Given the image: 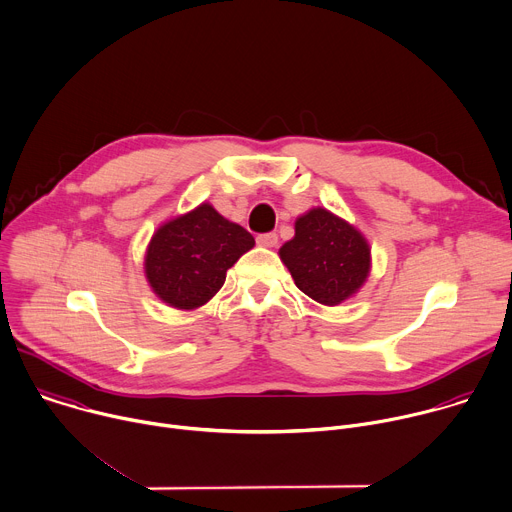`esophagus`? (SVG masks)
Here are the masks:
<instances>
[{
	"label": "esophagus",
	"mask_w": 512,
	"mask_h": 512,
	"mask_svg": "<svg viewBox=\"0 0 512 512\" xmlns=\"http://www.w3.org/2000/svg\"><path fill=\"white\" fill-rule=\"evenodd\" d=\"M277 235L275 233H261V235H257V243L261 245V247H275L277 245Z\"/></svg>",
	"instance_id": "1"
}]
</instances>
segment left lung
I'll use <instances>...</instances> for the list:
<instances>
[{"mask_svg": "<svg viewBox=\"0 0 512 512\" xmlns=\"http://www.w3.org/2000/svg\"><path fill=\"white\" fill-rule=\"evenodd\" d=\"M295 285L323 305L350 299L370 275V245L348 221L311 209L295 221V237L279 249Z\"/></svg>", "mask_w": 512, "mask_h": 512, "instance_id": "8db88e82", "label": "left lung"}]
</instances>
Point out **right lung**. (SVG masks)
<instances>
[{
	"label": "right lung",
	"instance_id": "1",
	"mask_svg": "<svg viewBox=\"0 0 512 512\" xmlns=\"http://www.w3.org/2000/svg\"><path fill=\"white\" fill-rule=\"evenodd\" d=\"M253 245L249 231L203 203L156 229L146 249L144 273L164 303L197 309L223 287L227 269Z\"/></svg>",
	"mask_w": 512,
	"mask_h": 512
}]
</instances>
